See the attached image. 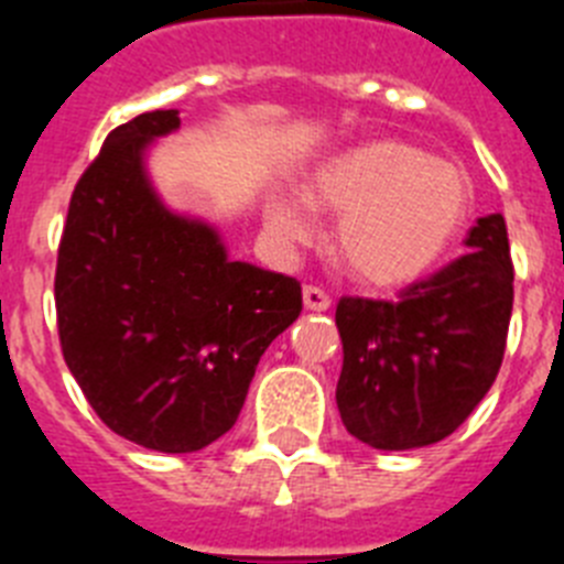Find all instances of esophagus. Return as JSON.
Returning <instances> with one entry per match:
<instances>
[{"label": "esophagus", "instance_id": "esophagus-1", "mask_svg": "<svg viewBox=\"0 0 564 564\" xmlns=\"http://www.w3.org/2000/svg\"><path fill=\"white\" fill-rule=\"evenodd\" d=\"M303 306L310 312H326L332 306V301L321 286H312L310 283V286H303Z\"/></svg>", "mask_w": 564, "mask_h": 564}]
</instances>
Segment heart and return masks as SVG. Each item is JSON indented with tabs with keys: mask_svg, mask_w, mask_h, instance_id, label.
<instances>
[{
	"mask_svg": "<svg viewBox=\"0 0 564 564\" xmlns=\"http://www.w3.org/2000/svg\"><path fill=\"white\" fill-rule=\"evenodd\" d=\"M312 209L340 215L332 249L355 281L400 286L423 278L452 252L474 213L463 166L423 147L371 139L323 159L303 184ZM267 227L281 243H303L312 224L303 200L275 195Z\"/></svg>",
	"mask_w": 564,
	"mask_h": 564,
	"instance_id": "heart-1",
	"label": "heart"
}]
</instances>
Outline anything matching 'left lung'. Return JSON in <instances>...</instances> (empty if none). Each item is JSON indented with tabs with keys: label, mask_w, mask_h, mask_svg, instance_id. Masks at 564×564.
I'll list each match as a JSON object with an SVG mask.
<instances>
[{
	"label": "left lung",
	"mask_w": 564,
	"mask_h": 564,
	"mask_svg": "<svg viewBox=\"0 0 564 564\" xmlns=\"http://www.w3.org/2000/svg\"><path fill=\"white\" fill-rule=\"evenodd\" d=\"M468 252L400 301L340 297L337 409L351 437L380 452L440 443L497 380L513 310V263L502 215L479 218Z\"/></svg>",
	"instance_id": "1"
}]
</instances>
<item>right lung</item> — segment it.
<instances>
[{
	"mask_svg": "<svg viewBox=\"0 0 564 564\" xmlns=\"http://www.w3.org/2000/svg\"><path fill=\"white\" fill-rule=\"evenodd\" d=\"M178 127V110H153L107 135L56 263L67 369L107 429L164 454L232 429L258 360L303 310L295 278L229 261L213 224L155 193L147 150Z\"/></svg>",
	"mask_w": 564,
	"mask_h": 564,
	"instance_id": "1",
	"label": "right lung"
}]
</instances>
